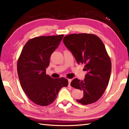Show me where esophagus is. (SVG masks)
Listing matches in <instances>:
<instances>
[{"instance_id": "esophagus-1", "label": "esophagus", "mask_w": 129, "mask_h": 129, "mask_svg": "<svg viewBox=\"0 0 129 129\" xmlns=\"http://www.w3.org/2000/svg\"><path fill=\"white\" fill-rule=\"evenodd\" d=\"M68 86L69 87H71V81H72V79H68Z\"/></svg>"}]
</instances>
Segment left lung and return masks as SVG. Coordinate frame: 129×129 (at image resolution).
Returning a JSON list of instances; mask_svg holds the SVG:
<instances>
[{"instance_id":"8db88e82","label":"left lung","mask_w":129,"mask_h":129,"mask_svg":"<svg viewBox=\"0 0 129 129\" xmlns=\"http://www.w3.org/2000/svg\"><path fill=\"white\" fill-rule=\"evenodd\" d=\"M63 41L78 63L84 64V71L87 72L84 80L75 78L71 83L84 92L83 98L77 101L83 105L96 102L104 93L111 73V61L104 44L99 37L87 33L71 34Z\"/></svg>"}]
</instances>
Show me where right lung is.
<instances>
[{"label":"right lung","mask_w":129,"mask_h":129,"mask_svg":"<svg viewBox=\"0 0 129 129\" xmlns=\"http://www.w3.org/2000/svg\"><path fill=\"white\" fill-rule=\"evenodd\" d=\"M63 36H40L29 39L18 59L17 70L21 86L28 98L38 105H50L62 87L68 86L66 78L54 79L46 74L51 55Z\"/></svg>","instance_id":"add662e5"}]
</instances>
